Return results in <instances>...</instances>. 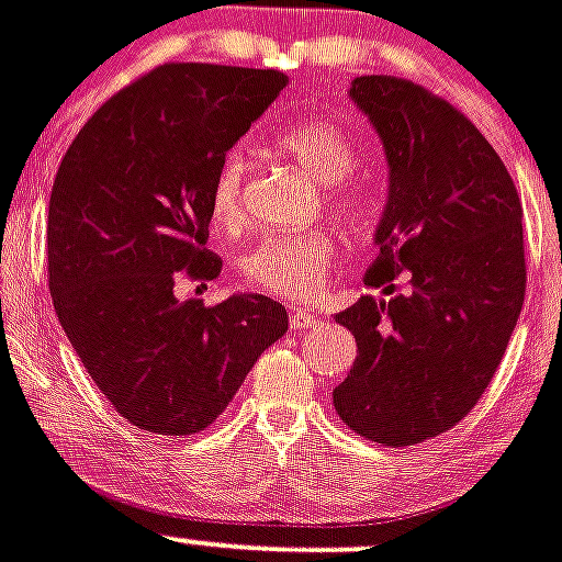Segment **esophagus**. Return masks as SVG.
Masks as SVG:
<instances>
[{
    "instance_id": "34e87169",
    "label": "esophagus",
    "mask_w": 562,
    "mask_h": 562,
    "mask_svg": "<svg viewBox=\"0 0 562 562\" xmlns=\"http://www.w3.org/2000/svg\"><path fill=\"white\" fill-rule=\"evenodd\" d=\"M290 325L292 330H308L314 328V325H319V317H314L312 312H295L290 317Z\"/></svg>"
}]
</instances>
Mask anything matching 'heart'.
Listing matches in <instances>:
<instances>
[{
	"label": "heart",
	"instance_id": "obj_1",
	"mask_svg": "<svg viewBox=\"0 0 562 562\" xmlns=\"http://www.w3.org/2000/svg\"><path fill=\"white\" fill-rule=\"evenodd\" d=\"M276 146L301 162L319 184L323 201L345 221H361L370 212V195L356 170L361 165L356 143L339 126L323 117H303L278 132ZM245 179L248 154L234 146L217 165L210 187L212 221L234 228L245 215ZM336 261V239L323 228L312 232H276L256 239L243 256L245 284L272 297L301 301L323 286Z\"/></svg>",
	"mask_w": 562,
	"mask_h": 562
}]
</instances>
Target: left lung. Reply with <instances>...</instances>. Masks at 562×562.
Masks as SVG:
<instances>
[{
    "label": "left lung",
    "instance_id": "8db88e82",
    "mask_svg": "<svg viewBox=\"0 0 562 562\" xmlns=\"http://www.w3.org/2000/svg\"><path fill=\"white\" fill-rule=\"evenodd\" d=\"M350 95L386 148L381 250L364 284L392 297L336 314L358 356L334 405L358 436L411 447L458 425L505 356L527 290L521 201L499 154L447 99L378 74L352 79Z\"/></svg>",
    "mask_w": 562,
    "mask_h": 562
}]
</instances>
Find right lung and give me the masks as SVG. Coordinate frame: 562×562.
<instances>
[{
	"mask_svg": "<svg viewBox=\"0 0 562 562\" xmlns=\"http://www.w3.org/2000/svg\"><path fill=\"white\" fill-rule=\"evenodd\" d=\"M286 85L261 68L165 63L104 101L68 146L49 198V290L112 408L179 438L226 411L290 328L265 295L204 306L181 281L221 276L206 250L210 187L228 148Z\"/></svg>",
	"mask_w": 562,
	"mask_h": 562,
	"instance_id": "add662e5",
	"label": "right lung"
}]
</instances>
